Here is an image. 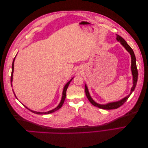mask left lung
Listing matches in <instances>:
<instances>
[{"label": "left lung", "instance_id": "obj_1", "mask_svg": "<svg viewBox=\"0 0 148 148\" xmlns=\"http://www.w3.org/2000/svg\"><path fill=\"white\" fill-rule=\"evenodd\" d=\"M117 40L120 42V44L125 47V49L130 53V54L131 55V59H132V65H131V70H132V73L133 75V86L131 89V91L129 95L126 96L125 97L123 98L122 99H121L119 101H116V102H110V103H107L106 104H98V103L96 102L95 101H94L92 97H91L90 95H89V92L88 91V87L86 86V84H85L84 86H85V92H86V95L88 97V100L89 101L91 104L95 106V107H99L100 109H106V110H110V109H117L118 107H120L121 106H122L124 103L127 101L128 99V97H130L132 95V93L133 92L134 89H135L136 85L137 83V80H138V70H137V67H136V57L134 53V52L133 51V49L131 48V47L130 46L127 42H126L125 40L122 38L120 36L117 34Z\"/></svg>", "mask_w": 148, "mask_h": 148}]
</instances>
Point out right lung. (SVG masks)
<instances>
[{
	"label": "right lung",
	"instance_id": "add662e5",
	"mask_svg": "<svg viewBox=\"0 0 148 148\" xmlns=\"http://www.w3.org/2000/svg\"><path fill=\"white\" fill-rule=\"evenodd\" d=\"M15 59V57L14 58V59H13V60L12 66V75H11V78H10V82H11V85H12V80H13V69H14V66H14ZM73 78H71V79L70 80V81L65 85V86H64V89H63V92H62V99H61V101H60V102L59 103V104L58 105V106H57V107H56L55 109H52V110H49V111H48V112H36V111H34V110H30L29 109H28V107H26V106H25V105H23V106L26 107V109H28L31 112H33V113H34V114H51V113H52V112H54L55 111H56V110H59V109H60L61 107L62 106V105H63L64 102V101H65V97H66V89H67V88H68L69 85L70 83L71 82V80H72ZM13 93H14V95H15V92H13ZM15 96L16 97V98L17 99V97H16V96H15Z\"/></svg>",
	"mask_w": 148,
	"mask_h": 148
}]
</instances>
